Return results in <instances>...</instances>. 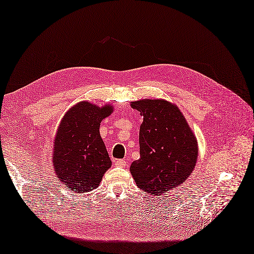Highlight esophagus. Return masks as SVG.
I'll return each instance as SVG.
<instances>
[{"instance_id": "obj_1", "label": "esophagus", "mask_w": 254, "mask_h": 254, "mask_svg": "<svg viewBox=\"0 0 254 254\" xmlns=\"http://www.w3.org/2000/svg\"><path fill=\"white\" fill-rule=\"evenodd\" d=\"M115 165L118 167H125L127 165V161L126 160H116Z\"/></svg>"}]
</instances>
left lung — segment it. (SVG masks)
Masks as SVG:
<instances>
[{
    "label": "left lung",
    "instance_id": "8db88e82",
    "mask_svg": "<svg viewBox=\"0 0 254 254\" xmlns=\"http://www.w3.org/2000/svg\"><path fill=\"white\" fill-rule=\"evenodd\" d=\"M131 106L144 117L140 158L129 171L139 189L160 195L188 179L196 164L197 141L177 106L164 100H141Z\"/></svg>",
    "mask_w": 254,
    "mask_h": 254
}]
</instances>
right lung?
Segmentation results:
<instances>
[{"instance_id": "add662e5", "label": "right lung", "mask_w": 254, "mask_h": 254, "mask_svg": "<svg viewBox=\"0 0 254 254\" xmlns=\"http://www.w3.org/2000/svg\"><path fill=\"white\" fill-rule=\"evenodd\" d=\"M113 110L110 105L99 107L80 102L62 119L55 139L54 166L57 177L69 190L92 191L112 166L100 125Z\"/></svg>"}]
</instances>
